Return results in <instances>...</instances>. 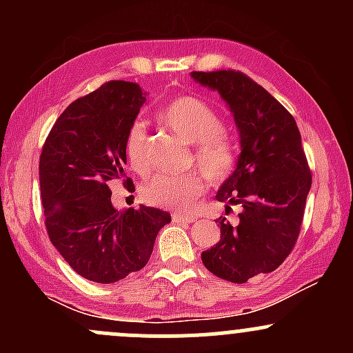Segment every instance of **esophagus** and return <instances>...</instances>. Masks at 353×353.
Wrapping results in <instances>:
<instances>
[{"label": "esophagus", "mask_w": 353, "mask_h": 353, "mask_svg": "<svg viewBox=\"0 0 353 353\" xmlns=\"http://www.w3.org/2000/svg\"><path fill=\"white\" fill-rule=\"evenodd\" d=\"M174 222H181V224H192L196 222V217L189 216V214H181V212H174L172 214Z\"/></svg>", "instance_id": "obj_1"}]
</instances>
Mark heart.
Returning <instances> with one entry per match:
<instances>
[{
	"label": "heart",
	"instance_id": "obj_1",
	"mask_svg": "<svg viewBox=\"0 0 353 353\" xmlns=\"http://www.w3.org/2000/svg\"><path fill=\"white\" fill-rule=\"evenodd\" d=\"M157 117L171 131L192 143L194 163L210 182H221L232 174L237 163L236 145L222 131L221 116L205 101L196 96H181L161 108ZM124 151L134 171H148L145 125L139 121L129 125ZM202 192L204 179L197 172L154 174L143 188V196L149 204L177 210L189 209Z\"/></svg>",
	"mask_w": 353,
	"mask_h": 353
}]
</instances>
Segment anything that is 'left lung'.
<instances>
[{"mask_svg": "<svg viewBox=\"0 0 353 353\" xmlns=\"http://www.w3.org/2000/svg\"><path fill=\"white\" fill-rule=\"evenodd\" d=\"M221 94L236 121L241 154L216 199L241 204L236 225L219 217L221 241L201 254L205 269L245 283L277 269L301 232L312 174L295 119L272 94L239 71L190 72Z\"/></svg>", "mask_w": 353, "mask_h": 353, "instance_id": "obj_1", "label": "left lung"}]
</instances>
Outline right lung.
I'll return each mask as SVG.
<instances>
[{"instance_id": "1", "label": "right lung", "mask_w": 353, "mask_h": 353, "mask_svg": "<svg viewBox=\"0 0 353 353\" xmlns=\"http://www.w3.org/2000/svg\"><path fill=\"white\" fill-rule=\"evenodd\" d=\"M144 103L139 84L109 81L64 109L43 145L39 188L48 236L88 281L112 283L143 269L157 232L171 222L165 210H117L111 202L114 181L134 192L124 171V141Z\"/></svg>"}]
</instances>
